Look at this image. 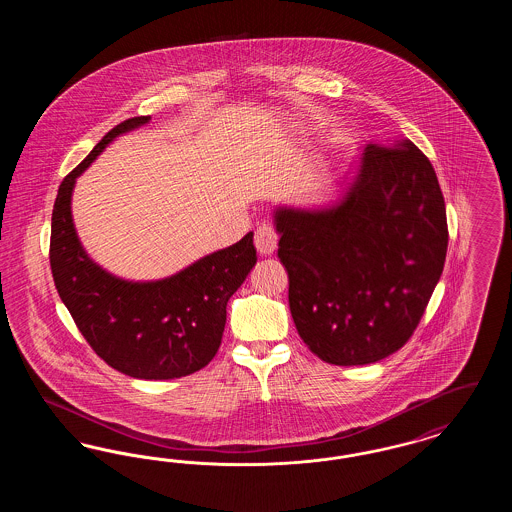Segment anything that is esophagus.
Segmentation results:
<instances>
[{
  "mask_svg": "<svg viewBox=\"0 0 512 512\" xmlns=\"http://www.w3.org/2000/svg\"><path fill=\"white\" fill-rule=\"evenodd\" d=\"M255 247L261 255H272L278 247V234L270 224H263L255 232Z\"/></svg>",
  "mask_w": 512,
  "mask_h": 512,
  "instance_id": "esophagus-1",
  "label": "esophagus"
}]
</instances>
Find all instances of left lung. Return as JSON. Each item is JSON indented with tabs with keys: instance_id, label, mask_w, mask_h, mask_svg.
Instances as JSON below:
<instances>
[{
	"instance_id": "8db88e82",
	"label": "left lung",
	"mask_w": 512,
	"mask_h": 512,
	"mask_svg": "<svg viewBox=\"0 0 512 512\" xmlns=\"http://www.w3.org/2000/svg\"><path fill=\"white\" fill-rule=\"evenodd\" d=\"M274 222L293 322L318 359L370 365L409 341L449 242L438 176L411 140L366 144L336 205L280 207Z\"/></svg>"
}]
</instances>
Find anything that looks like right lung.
<instances>
[{"label":"right lung","instance_id":"obj_1","mask_svg":"<svg viewBox=\"0 0 512 512\" xmlns=\"http://www.w3.org/2000/svg\"><path fill=\"white\" fill-rule=\"evenodd\" d=\"M149 119L117 124L65 176L51 215L49 265L80 334L107 365L140 380H172L194 374L217 355L226 303L255 267L257 251L249 232L238 244L157 282L122 280L88 257L71 215L74 182L117 136Z\"/></svg>","mask_w":512,"mask_h":512}]
</instances>
